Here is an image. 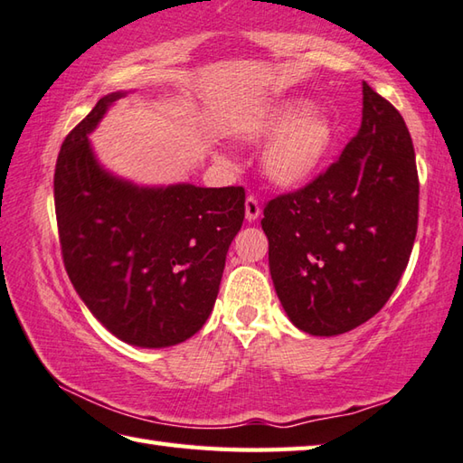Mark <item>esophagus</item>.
Masks as SVG:
<instances>
[{
	"label": "esophagus",
	"instance_id": "34e87169",
	"mask_svg": "<svg viewBox=\"0 0 463 463\" xmlns=\"http://www.w3.org/2000/svg\"><path fill=\"white\" fill-rule=\"evenodd\" d=\"M260 216V206L259 201L255 196H247V201H244V219L249 222H255Z\"/></svg>",
	"mask_w": 463,
	"mask_h": 463
}]
</instances>
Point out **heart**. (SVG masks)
<instances>
[{
	"label": "heart",
	"instance_id": "1",
	"mask_svg": "<svg viewBox=\"0 0 463 463\" xmlns=\"http://www.w3.org/2000/svg\"><path fill=\"white\" fill-rule=\"evenodd\" d=\"M267 144L260 154V175L277 188H301L319 175L337 140V124L305 98H287L252 120L241 140L249 146ZM216 162H226L214 154Z\"/></svg>",
	"mask_w": 463,
	"mask_h": 463
}]
</instances>
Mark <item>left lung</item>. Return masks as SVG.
<instances>
[{"label": "left lung", "mask_w": 463, "mask_h": 463, "mask_svg": "<svg viewBox=\"0 0 463 463\" xmlns=\"http://www.w3.org/2000/svg\"><path fill=\"white\" fill-rule=\"evenodd\" d=\"M420 183L402 114L364 81L361 128L311 184L265 208L269 269L297 329L347 333L382 311L410 260Z\"/></svg>", "instance_id": "left-lung-1"}]
</instances>
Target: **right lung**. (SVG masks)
Instances as JSON below:
<instances>
[{
  "instance_id": "1",
  "label": "right lung",
  "mask_w": 463,
  "mask_h": 463,
  "mask_svg": "<svg viewBox=\"0 0 463 463\" xmlns=\"http://www.w3.org/2000/svg\"><path fill=\"white\" fill-rule=\"evenodd\" d=\"M128 94L99 98L68 134L53 198L63 265L90 313L128 345L162 349L193 337L211 315L244 190L150 186L108 170L90 134Z\"/></svg>"
}]
</instances>
